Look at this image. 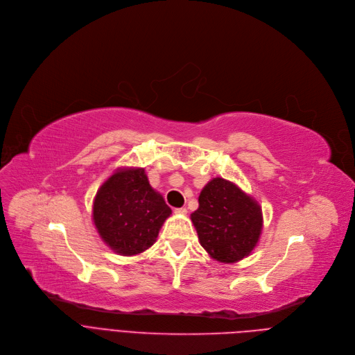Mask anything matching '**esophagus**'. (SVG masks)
<instances>
[{
    "instance_id": "34e87169",
    "label": "esophagus",
    "mask_w": 355,
    "mask_h": 355,
    "mask_svg": "<svg viewBox=\"0 0 355 355\" xmlns=\"http://www.w3.org/2000/svg\"><path fill=\"white\" fill-rule=\"evenodd\" d=\"M174 212H175L177 215H185V214H187V209H185V208H177Z\"/></svg>"
}]
</instances>
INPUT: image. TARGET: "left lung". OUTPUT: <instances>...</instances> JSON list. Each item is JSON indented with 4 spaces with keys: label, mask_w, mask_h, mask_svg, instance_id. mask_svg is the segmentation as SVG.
Here are the masks:
<instances>
[{
    "label": "left lung",
    "mask_w": 355,
    "mask_h": 355,
    "mask_svg": "<svg viewBox=\"0 0 355 355\" xmlns=\"http://www.w3.org/2000/svg\"><path fill=\"white\" fill-rule=\"evenodd\" d=\"M200 207L191 214L201 246L212 259L235 263L249 256L261 239L262 208L236 184L212 178L201 191Z\"/></svg>",
    "instance_id": "8db88e82"
}]
</instances>
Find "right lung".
<instances>
[{"label": "right lung", "instance_id": "1", "mask_svg": "<svg viewBox=\"0 0 355 355\" xmlns=\"http://www.w3.org/2000/svg\"><path fill=\"white\" fill-rule=\"evenodd\" d=\"M171 208L148 182L144 168L116 170L96 192L93 223L117 254L143 253L157 241Z\"/></svg>", "mask_w": 355, "mask_h": 355}]
</instances>
